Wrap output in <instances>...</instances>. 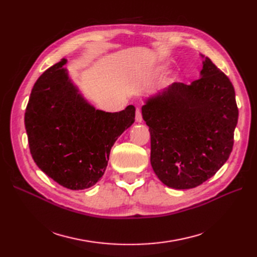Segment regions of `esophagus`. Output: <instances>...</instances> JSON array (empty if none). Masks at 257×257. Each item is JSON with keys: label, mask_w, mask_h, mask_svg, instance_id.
<instances>
[{"label": "esophagus", "mask_w": 257, "mask_h": 257, "mask_svg": "<svg viewBox=\"0 0 257 257\" xmlns=\"http://www.w3.org/2000/svg\"><path fill=\"white\" fill-rule=\"evenodd\" d=\"M135 119H136V122H138V123L143 121V115H142V109H141V108H136Z\"/></svg>", "instance_id": "obj_1"}]
</instances>
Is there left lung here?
Here are the masks:
<instances>
[{
  "label": "left lung",
  "mask_w": 257,
  "mask_h": 257,
  "mask_svg": "<svg viewBox=\"0 0 257 257\" xmlns=\"http://www.w3.org/2000/svg\"><path fill=\"white\" fill-rule=\"evenodd\" d=\"M200 75L191 84L174 82L142 108L151 135L152 168L173 189H193L207 181L234 146V85L209 58Z\"/></svg>",
  "instance_id": "8db88e82"
}]
</instances>
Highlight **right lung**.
I'll use <instances>...</instances> for the list:
<instances>
[{"instance_id":"1","label":"right lung","mask_w":257,"mask_h":257,"mask_svg":"<svg viewBox=\"0 0 257 257\" xmlns=\"http://www.w3.org/2000/svg\"><path fill=\"white\" fill-rule=\"evenodd\" d=\"M65 63L62 59L36 80L25 124L36 165L64 188L83 190L104 175L111 147L135 122V107L95 109L68 80Z\"/></svg>"}]
</instances>
